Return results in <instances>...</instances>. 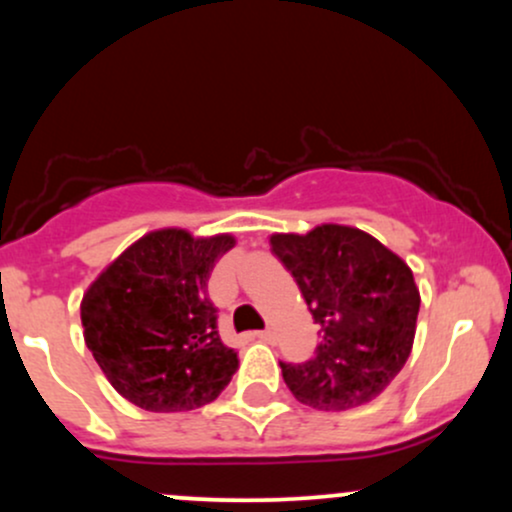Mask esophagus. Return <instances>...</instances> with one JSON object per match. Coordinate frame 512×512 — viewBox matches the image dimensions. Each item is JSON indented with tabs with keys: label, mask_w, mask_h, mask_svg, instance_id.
Listing matches in <instances>:
<instances>
[{
	"label": "esophagus",
	"mask_w": 512,
	"mask_h": 512,
	"mask_svg": "<svg viewBox=\"0 0 512 512\" xmlns=\"http://www.w3.org/2000/svg\"><path fill=\"white\" fill-rule=\"evenodd\" d=\"M257 339H262V342L272 344L274 339H276V332L272 330V327H269V330H262V332H257Z\"/></svg>",
	"instance_id": "1"
}]
</instances>
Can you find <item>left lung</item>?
Masks as SVG:
<instances>
[{"mask_svg":"<svg viewBox=\"0 0 512 512\" xmlns=\"http://www.w3.org/2000/svg\"><path fill=\"white\" fill-rule=\"evenodd\" d=\"M269 245L320 325L310 361L281 363L293 397L320 411H346L383 395L414 346L421 296L409 264L344 223L272 233Z\"/></svg>","mask_w":512,"mask_h":512,"instance_id":"1","label":"left lung"}]
</instances>
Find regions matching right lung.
Wrapping results in <instances>:
<instances>
[{
	"mask_svg": "<svg viewBox=\"0 0 512 512\" xmlns=\"http://www.w3.org/2000/svg\"><path fill=\"white\" fill-rule=\"evenodd\" d=\"M231 233L158 228L134 240L81 298L84 342L108 383L139 409L170 414L214 402L238 370L207 298Z\"/></svg>",
	"mask_w": 512,
	"mask_h": 512,
	"instance_id": "right-lung-1",
	"label": "right lung"
}]
</instances>
